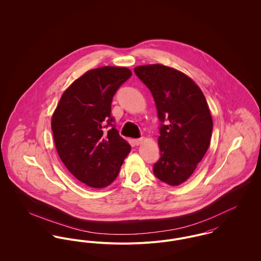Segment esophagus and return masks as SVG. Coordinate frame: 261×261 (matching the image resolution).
<instances>
[{
  "mask_svg": "<svg viewBox=\"0 0 261 261\" xmlns=\"http://www.w3.org/2000/svg\"><path fill=\"white\" fill-rule=\"evenodd\" d=\"M142 140H143L142 138H140V139H134V143H135V145H139V144L142 142Z\"/></svg>",
  "mask_w": 261,
  "mask_h": 261,
  "instance_id": "34e87169",
  "label": "esophagus"
}]
</instances>
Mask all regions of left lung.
Here are the masks:
<instances>
[{
  "instance_id": "8db88e82",
  "label": "left lung",
  "mask_w": 261,
  "mask_h": 261,
  "mask_svg": "<svg viewBox=\"0 0 261 261\" xmlns=\"http://www.w3.org/2000/svg\"><path fill=\"white\" fill-rule=\"evenodd\" d=\"M149 89L160 121V158L153 165L159 180L176 186L186 181L208 150L213 120L206 98L191 78L152 64L135 68Z\"/></svg>"
}]
</instances>
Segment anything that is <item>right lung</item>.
<instances>
[{
  "mask_svg": "<svg viewBox=\"0 0 261 261\" xmlns=\"http://www.w3.org/2000/svg\"><path fill=\"white\" fill-rule=\"evenodd\" d=\"M130 76L132 71L125 67L90 70L63 93L53 114L51 128L58 155L70 172L89 187L109 186L130 151L111 115L113 97Z\"/></svg>",
  "mask_w": 261,
  "mask_h": 261,
  "instance_id": "add662e5",
  "label": "right lung"
}]
</instances>
